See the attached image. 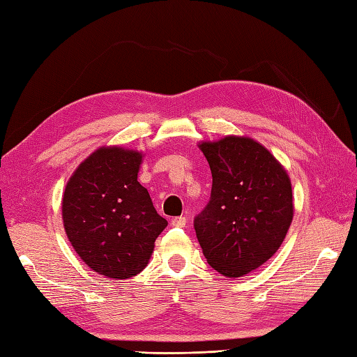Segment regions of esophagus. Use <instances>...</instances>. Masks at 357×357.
<instances>
[{
  "label": "esophagus",
  "mask_w": 357,
  "mask_h": 357,
  "mask_svg": "<svg viewBox=\"0 0 357 357\" xmlns=\"http://www.w3.org/2000/svg\"><path fill=\"white\" fill-rule=\"evenodd\" d=\"M185 224H187V219L184 216H178L172 219L173 227H179V229H183V227H185Z\"/></svg>",
  "instance_id": "34e87169"
}]
</instances>
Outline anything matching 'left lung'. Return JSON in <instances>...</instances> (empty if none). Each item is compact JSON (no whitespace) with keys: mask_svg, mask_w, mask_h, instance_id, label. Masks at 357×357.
Here are the masks:
<instances>
[{"mask_svg":"<svg viewBox=\"0 0 357 357\" xmlns=\"http://www.w3.org/2000/svg\"><path fill=\"white\" fill-rule=\"evenodd\" d=\"M199 149L207 158L211 195L195 218V230L210 267L241 278L261 267L282 244L293 221L287 170L262 144L225 136Z\"/></svg>","mask_w":357,"mask_h":357,"instance_id":"1","label":"left lung"}]
</instances>
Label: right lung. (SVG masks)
<instances>
[{
  "label": "right lung",
  "instance_id": "add662e5",
  "mask_svg": "<svg viewBox=\"0 0 357 357\" xmlns=\"http://www.w3.org/2000/svg\"><path fill=\"white\" fill-rule=\"evenodd\" d=\"M142 153L101 147L84 159L63 195V222L78 256L98 275L128 279L141 273L167 227L138 183Z\"/></svg>",
  "mask_w": 357,
  "mask_h": 357
}]
</instances>
